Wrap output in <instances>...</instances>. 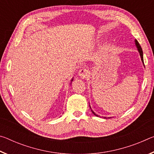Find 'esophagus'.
I'll return each instance as SVG.
<instances>
[{
	"label": "esophagus",
	"mask_w": 154,
	"mask_h": 154,
	"mask_svg": "<svg viewBox=\"0 0 154 154\" xmlns=\"http://www.w3.org/2000/svg\"><path fill=\"white\" fill-rule=\"evenodd\" d=\"M90 75V71L89 70L85 69L84 67H82V69L79 70V76H80L83 79H84V78H87L88 76H89Z\"/></svg>",
	"instance_id": "1"
}]
</instances>
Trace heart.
I'll return each mask as SVG.
<instances>
[{
    "label": "heart",
    "mask_w": 154,
    "mask_h": 154,
    "mask_svg": "<svg viewBox=\"0 0 154 154\" xmlns=\"http://www.w3.org/2000/svg\"><path fill=\"white\" fill-rule=\"evenodd\" d=\"M96 40H97V41H98V38H97V39H96Z\"/></svg>",
    "instance_id": "heart-1"
}]
</instances>
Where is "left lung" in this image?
Segmentation results:
<instances>
[{
  "label": "left lung",
  "instance_id": "1",
  "mask_svg": "<svg viewBox=\"0 0 154 154\" xmlns=\"http://www.w3.org/2000/svg\"><path fill=\"white\" fill-rule=\"evenodd\" d=\"M134 42H135V45H136L138 51L139 52V54H140V58H141V60H142L143 64V65H144V62H143V50H142L141 47H140V44L139 43V42H138L137 40L135 39V40H134ZM144 66H145V65H144ZM90 108L91 109V106H90ZM91 111H92V113H93L94 115V116H98V115H96V114L94 113V111L92 110V109H91ZM104 118H106H106H106V117H104Z\"/></svg>",
  "mask_w": 154,
  "mask_h": 154
}]
</instances>
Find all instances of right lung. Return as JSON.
<instances>
[{"mask_svg":"<svg viewBox=\"0 0 154 154\" xmlns=\"http://www.w3.org/2000/svg\"><path fill=\"white\" fill-rule=\"evenodd\" d=\"M72 80H73V78H72V79H71V82H72Z\"/></svg>","mask_w":154,"mask_h":154,"instance_id":"add662e5","label":"right lung"}]
</instances>
